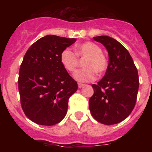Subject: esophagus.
<instances>
[{
	"mask_svg": "<svg viewBox=\"0 0 152 152\" xmlns=\"http://www.w3.org/2000/svg\"><path fill=\"white\" fill-rule=\"evenodd\" d=\"M85 85L84 84H81V83H78V88H81L82 87H84V86Z\"/></svg>",
	"mask_w": 152,
	"mask_h": 152,
	"instance_id": "1",
	"label": "esophagus"
}]
</instances>
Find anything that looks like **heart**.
Listing matches in <instances>:
<instances>
[{"mask_svg":"<svg viewBox=\"0 0 152 152\" xmlns=\"http://www.w3.org/2000/svg\"><path fill=\"white\" fill-rule=\"evenodd\" d=\"M84 59V68L74 74L75 80L80 82H89L96 77V73L102 75L108 68V60L103 53L101 47L93 42H85L75 47V52L65 49L61 52L60 61L68 72H74L79 64V60Z\"/></svg>","mask_w":152,"mask_h":152,"instance_id":"b5f03b06","label":"heart"}]
</instances>
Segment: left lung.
Returning <instances> with one entry per match:
<instances>
[{"instance_id":"8db88e82","label":"left lung","mask_w":152,"mask_h":152,"mask_svg":"<svg viewBox=\"0 0 152 152\" xmlns=\"http://www.w3.org/2000/svg\"><path fill=\"white\" fill-rule=\"evenodd\" d=\"M106 47L109 64L103 78L93 84L89 100L91 115L102 124L113 125L124 120L133 110L139 86L138 70L128 50L110 36L94 37Z\"/></svg>"}]
</instances>
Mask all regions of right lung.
<instances>
[{"mask_svg": "<svg viewBox=\"0 0 152 152\" xmlns=\"http://www.w3.org/2000/svg\"><path fill=\"white\" fill-rule=\"evenodd\" d=\"M75 41L48 35L35 42L24 56L18 88L23 110L33 123L53 126L66 115L68 99L77 84L62 66L60 55Z\"/></svg>", "mask_w": 152, "mask_h": 152, "instance_id": "1", "label": "right lung"}]
</instances>
